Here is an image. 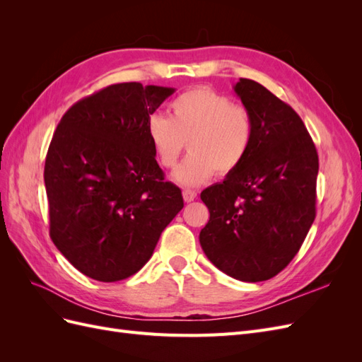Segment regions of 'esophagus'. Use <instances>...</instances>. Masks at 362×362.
I'll use <instances>...</instances> for the list:
<instances>
[{
  "mask_svg": "<svg viewBox=\"0 0 362 362\" xmlns=\"http://www.w3.org/2000/svg\"><path fill=\"white\" fill-rule=\"evenodd\" d=\"M182 198H184V201L185 202H192V201H194L196 199V192L194 190H184L182 192Z\"/></svg>",
  "mask_w": 362,
  "mask_h": 362,
  "instance_id": "esophagus-1",
  "label": "esophagus"
}]
</instances>
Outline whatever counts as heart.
<instances>
[{"mask_svg":"<svg viewBox=\"0 0 362 362\" xmlns=\"http://www.w3.org/2000/svg\"><path fill=\"white\" fill-rule=\"evenodd\" d=\"M148 140L163 168H173L187 140L189 156L172 180L198 187L217 175L237 170L254 141V119L242 105L208 87H196L175 98L170 116L154 115L146 125Z\"/></svg>","mask_w":362,"mask_h":362,"instance_id":"obj_1","label":"heart"}]
</instances>
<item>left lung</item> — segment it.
Masks as SVG:
<instances>
[{
  "label": "left lung",
  "instance_id": "obj_1",
  "mask_svg": "<svg viewBox=\"0 0 362 362\" xmlns=\"http://www.w3.org/2000/svg\"><path fill=\"white\" fill-rule=\"evenodd\" d=\"M234 92L254 141L242 166L201 193L210 221L199 243L228 276L259 282L286 269L310 231L319 156L299 115L264 86L240 78Z\"/></svg>",
  "mask_w": 362,
  "mask_h": 362
}]
</instances>
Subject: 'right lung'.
I'll return each mask as SVG.
<instances>
[{"instance_id":"add662e5","label":"right lung","mask_w":362,"mask_h":362,"mask_svg":"<svg viewBox=\"0 0 362 362\" xmlns=\"http://www.w3.org/2000/svg\"><path fill=\"white\" fill-rule=\"evenodd\" d=\"M173 87L120 83L64 113L45 160L49 234L83 275L127 279L152 257L184 206L164 181L146 125Z\"/></svg>"}]
</instances>
